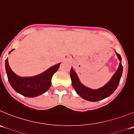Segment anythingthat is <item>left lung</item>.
Instances as JSON below:
<instances>
[{
  "label": "left lung",
  "mask_w": 134,
  "mask_h": 134,
  "mask_svg": "<svg viewBox=\"0 0 134 134\" xmlns=\"http://www.w3.org/2000/svg\"><path fill=\"white\" fill-rule=\"evenodd\" d=\"M115 53L120 61L118 69L113 75L111 80L105 85H104L102 88H98V89H91V88L83 85L80 82L77 75L73 70V68L71 67V71H70V76H71V81H72V85L78 95L89 102H97V101H100V100H102L109 97L110 95H111L115 92L120 82V78L122 76V73L123 71V67L121 63V56L116 51H115Z\"/></svg>",
  "instance_id": "obj_1"
}]
</instances>
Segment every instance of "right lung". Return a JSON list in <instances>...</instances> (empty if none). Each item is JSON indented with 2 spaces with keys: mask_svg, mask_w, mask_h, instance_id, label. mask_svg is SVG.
Masks as SVG:
<instances>
[{
  "mask_svg": "<svg viewBox=\"0 0 134 134\" xmlns=\"http://www.w3.org/2000/svg\"><path fill=\"white\" fill-rule=\"evenodd\" d=\"M60 64L61 63L55 65L36 76L21 77L13 72L9 66L8 58L5 61L6 74L11 86L15 92L27 97H37L48 90L52 84V77L58 71Z\"/></svg>",
  "mask_w": 134,
  "mask_h": 134,
  "instance_id": "right-lung-1",
  "label": "right lung"
}]
</instances>
